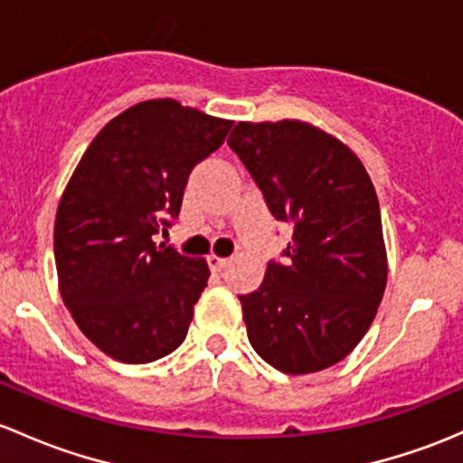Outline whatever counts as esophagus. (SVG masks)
<instances>
[{"instance_id":"obj_1","label":"esophagus","mask_w":463,"mask_h":463,"mask_svg":"<svg viewBox=\"0 0 463 463\" xmlns=\"http://www.w3.org/2000/svg\"><path fill=\"white\" fill-rule=\"evenodd\" d=\"M208 266H211V269L215 272H222V270H226L228 266H231V260H226V257L211 255V257H208Z\"/></svg>"}]
</instances>
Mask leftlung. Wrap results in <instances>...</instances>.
Wrapping results in <instances>:
<instances>
[{
	"label": "left lung",
	"instance_id": "left-lung-1",
	"mask_svg": "<svg viewBox=\"0 0 463 463\" xmlns=\"http://www.w3.org/2000/svg\"><path fill=\"white\" fill-rule=\"evenodd\" d=\"M228 146L272 217L293 223L284 264L269 261L260 288L240 295L250 346L286 374L324 371L362 342L386 290L371 177L346 144L306 121H240Z\"/></svg>",
	"mask_w": 463,
	"mask_h": 463
}]
</instances>
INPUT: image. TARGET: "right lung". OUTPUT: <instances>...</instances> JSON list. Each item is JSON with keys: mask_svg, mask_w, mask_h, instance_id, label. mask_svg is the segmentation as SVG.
Masks as SVG:
<instances>
[{"mask_svg": "<svg viewBox=\"0 0 463 463\" xmlns=\"http://www.w3.org/2000/svg\"><path fill=\"white\" fill-rule=\"evenodd\" d=\"M232 121L175 99L130 106L81 155L55 217L60 293L81 333L124 364L166 357L186 339L206 260L155 244L179 215L188 175Z\"/></svg>", "mask_w": 463, "mask_h": 463, "instance_id": "obj_1", "label": "right lung"}]
</instances>
